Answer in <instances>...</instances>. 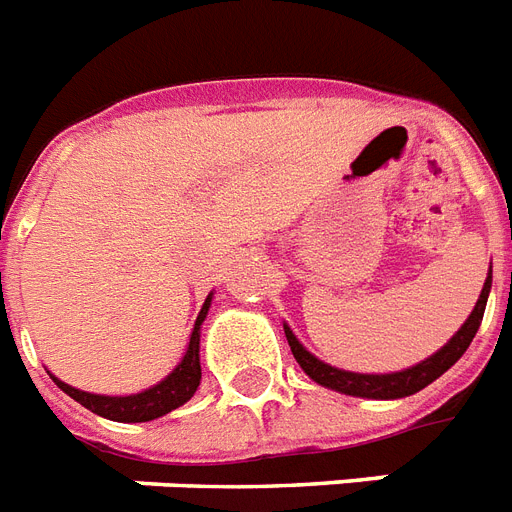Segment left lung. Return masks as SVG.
<instances>
[{
    "instance_id": "left-lung-1",
    "label": "left lung",
    "mask_w": 512,
    "mask_h": 512,
    "mask_svg": "<svg viewBox=\"0 0 512 512\" xmlns=\"http://www.w3.org/2000/svg\"><path fill=\"white\" fill-rule=\"evenodd\" d=\"M489 290H492V269L486 275L484 288H481V296H478L473 312L465 320V325L457 330L452 338H449L447 346H441L436 354H431L428 359L418 362L415 367H407L402 372H386V375H365V372H349L338 370V367L325 365L322 359H317L314 354L298 343V338L293 335L288 325H285V338L290 343V351L293 357L301 365V370L325 388H333V391H341L346 396H362V399H402V396L418 394L420 388H425L428 383H433L436 378H441L449 367L455 365L457 359L463 357L465 349L470 346V341L476 338L478 325L484 320L486 298H489Z\"/></svg>"
}]
</instances>
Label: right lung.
<instances>
[{"label":"right lung","mask_w":512,"mask_h":512,"mask_svg":"<svg viewBox=\"0 0 512 512\" xmlns=\"http://www.w3.org/2000/svg\"><path fill=\"white\" fill-rule=\"evenodd\" d=\"M208 306H211V296L206 298V304L200 309L195 327H192L190 346H187L185 357L174 370L155 383L153 388H145L142 394L132 396H102V394H89V391H79V388L68 386L63 380H57L52 375V380L57 383L60 391L76 399L79 404H84L87 410H92L94 415L100 418L116 420V423H147V420H155L166 415V412L177 410L185 402H190L192 394L198 391L200 386V325L206 320Z\"/></svg>","instance_id":"1"}]
</instances>
